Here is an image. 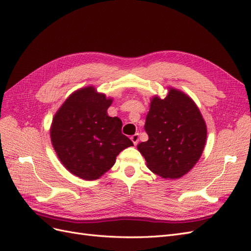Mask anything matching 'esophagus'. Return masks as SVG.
Returning a JSON list of instances; mask_svg holds the SVG:
<instances>
[{"label": "esophagus", "mask_w": 251, "mask_h": 251, "mask_svg": "<svg viewBox=\"0 0 251 251\" xmlns=\"http://www.w3.org/2000/svg\"><path fill=\"white\" fill-rule=\"evenodd\" d=\"M131 140L133 141V143H134V146H137L138 144V141H139V134H134L132 137H131Z\"/></svg>", "instance_id": "esophagus-1"}]
</instances>
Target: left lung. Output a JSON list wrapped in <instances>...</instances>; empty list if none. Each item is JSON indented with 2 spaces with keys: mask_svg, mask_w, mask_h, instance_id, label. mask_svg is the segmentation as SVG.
<instances>
[{
  "mask_svg": "<svg viewBox=\"0 0 251 251\" xmlns=\"http://www.w3.org/2000/svg\"><path fill=\"white\" fill-rule=\"evenodd\" d=\"M144 130L149 139L137 148L148 168L171 179L180 178L193 169L201 157L207 133L195 102L175 89L164 100H151Z\"/></svg>",
  "mask_w": 251,
  "mask_h": 251,
  "instance_id": "left-lung-1",
  "label": "left lung"
}]
</instances>
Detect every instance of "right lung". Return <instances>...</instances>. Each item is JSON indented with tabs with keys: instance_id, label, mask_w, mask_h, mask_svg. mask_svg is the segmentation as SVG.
<instances>
[{
	"instance_id": "1",
	"label": "right lung",
	"mask_w": 251,
	"mask_h": 251,
	"mask_svg": "<svg viewBox=\"0 0 251 251\" xmlns=\"http://www.w3.org/2000/svg\"><path fill=\"white\" fill-rule=\"evenodd\" d=\"M111 103L93 87L83 88L70 95L53 118V148L75 176L98 179L112 168L121 151L133 146L121 133V120L108 116Z\"/></svg>"
}]
</instances>
